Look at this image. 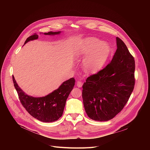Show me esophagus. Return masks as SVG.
<instances>
[{"label":"esophagus","mask_w":150,"mask_h":150,"mask_svg":"<svg viewBox=\"0 0 150 150\" xmlns=\"http://www.w3.org/2000/svg\"><path fill=\"white\" fill-rule=\"evenodd\" d=\"M82 85H83V83L81 81H77V82H76V86L78 87L81 88L82 86Z\"/></svg>","instance_id":"obj_1"}]
</instances>
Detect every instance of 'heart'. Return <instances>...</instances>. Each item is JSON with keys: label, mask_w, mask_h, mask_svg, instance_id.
Masks as SVG:
<instances>
[{"label": "heart", "mask_w": 150, "mask_h": 150, "mask_svg": "<svg viewBox=\"0 0 150 150\" xmlns=\"http://www.w3.org/2000/svg\"><path fill=\"white\" fill-rule=\"evenodd\" d=\"M112 47L108 42L96 37L85 39L78 48L77 56L83 57L82 69L87 74H95L101 69L109 60Z\"/></svg>", "instance_id": "1"}]
</instances>
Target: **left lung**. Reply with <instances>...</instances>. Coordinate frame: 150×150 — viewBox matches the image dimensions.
Segmentation results:
<instances>
[{
    "label": "left lung",
    "mask_w": 150,
    "mask_h": 150,
    "mask_svg": "<svg viewBox=\"0 0 150 150\" xmlns=\"http://www.w3.org/2000/svg\"><path fill=\"white\" fill-rule=\"evenodd\" d=\"M117 50L110 63L82 85L85 112L96 121L115 117L129 100L135 85V60L124 42L116 37Z\"/></svg>",
    "instance_id": "8db88e82"
}]
</instances>
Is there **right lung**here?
I'll return each mask as SVG.
<instances>
[{
    "label": "right lung",
    "mask_w": 150,
    "mask_h": 150,
    "mask_svg": "<svg viewBox=\"0 0 150 150\" xmlns=\"http://www.w3.org/2000/svg\"><path fill=\"white\" fill-rule=\"evenodd\" d=\"M62 31L40 33L45 35H59ZM38 38L37 34L31 35L25 41L24 45ZM14 87L19 98L24 108L33 117L42 122H52L57 120L63 115L66 101L75 85V79L71 78L64 81L59 88L47 96L34 97L27 94L19 86L12 76Z\"/></svg>",
    "instance_id": "1"
}]
</instances>
